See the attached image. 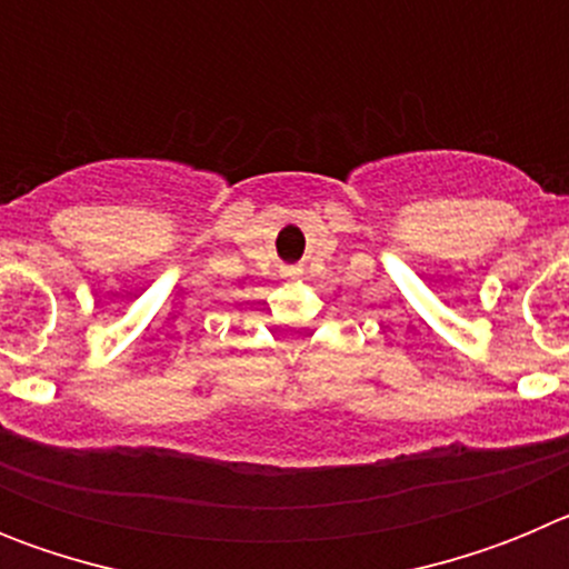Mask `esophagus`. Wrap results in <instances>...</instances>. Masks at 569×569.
<instances>
[{
  "mask_svg": "<svg viewBox=\"0 0 569 569\" xmlns=\"http://www.w3.org/2000/svg\"><path fill=\"white\" fill-rule=\"evenodd\" d=\"M281 276H284V279H299L301 268L299 264H288V268H281Z\"/></svg>",
  "mask_w": 569,
  "mask_h": 569,
  "instance_id": "1",
  "label": "esophagus"
}]
</instances>
